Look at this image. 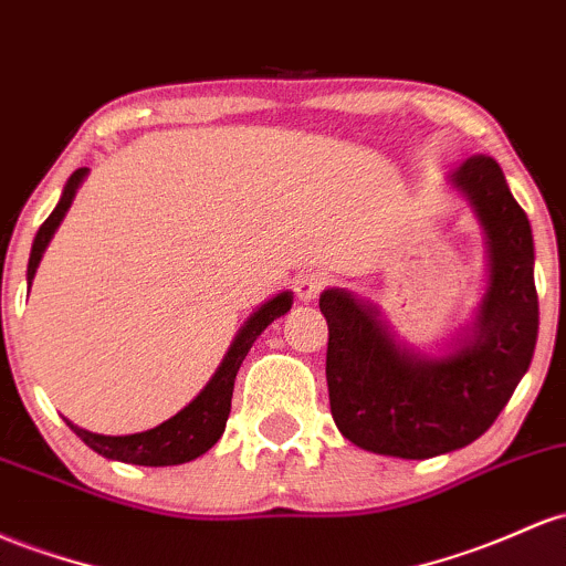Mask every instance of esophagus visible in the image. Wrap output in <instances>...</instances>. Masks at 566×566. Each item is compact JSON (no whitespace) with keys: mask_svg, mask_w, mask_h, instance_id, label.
Segmentation results:
<instances>
[{"mask_svg":"<svg viewBox=\"0 0 566 566\" xmlns=\"http://www.w3.org/2000/svg\"><path fill=\"white\" fill-rule=\"evenodd\" d=\"M322 287H325V276H319V273H297L295 282H293V290H295V297L301 303H312L316 295L322 293Z\"/></svg>","mask_w":566,"mask_h":566,"instance_id":"esophagus-1","label":"esophagus"}]
</instances>
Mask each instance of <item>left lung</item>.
Wrapping results in <instances>:
<instances>
[{"label": "left lung", "instance_id": "1", "mask_svg": "<svg viewBox=\"0 0 566 566\" xmlns=\"http://www.w3.org/2000/svg\"><path fill=\"white\" fill-rule=\"evenodd\" d=\"M486 233V293L440 354L395 338L374 303L319 295L327 319V392L340 434L374 454L430 459L481 438L530 370L537 344L535 241L526 212L486 155L446 177Z\"/></svg>", "mask_w": 566, "mask_h": 566}]
</instances>
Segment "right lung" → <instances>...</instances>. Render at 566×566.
Listing matches in <instances>:
<instances>
[{
  "label": "right lung",
  "instance_id": "1",
  "mask_svg": "<svg viewBox=\"0 0 566 566\" xmlns=\"http://www.w3.org/2000/svg\"><path fill=\"white\" fill-rule=\"evenodd\" d=\"M88 177V169H77L66 179L64 192H61L59 203L40 226V231L34 235V244H31L29 254V269H27V282L31 287V279H34L36 265H40L42 254H45L48 244H51L53 233L59 231L61 220L70 212L74 196H77L80 185ZM293 306V293H279L271 301H265L263 306L254 312L250 319L244 322L239 333H235L231 349L222 357L220 368L214 370V376L209 378L207 387L198 392V397L182 408L177 416H171L164 424L153 427L147 432L136 434H96L83 430V427L72 424L70 427L77 432V438L85 446H91L96 454L115 459V462L126 464H142V468H169V464H182L190 459L207 454L209 449L220 440V434L226 432L228 413H231V397H233V381L239 374L241 363H244L247 352L252 349V344L258 340V335L271 325L273 319L284 316Z\"/></svg>",
  "mask_w": 566,
  "mask_h": 566
}]
</instances>
